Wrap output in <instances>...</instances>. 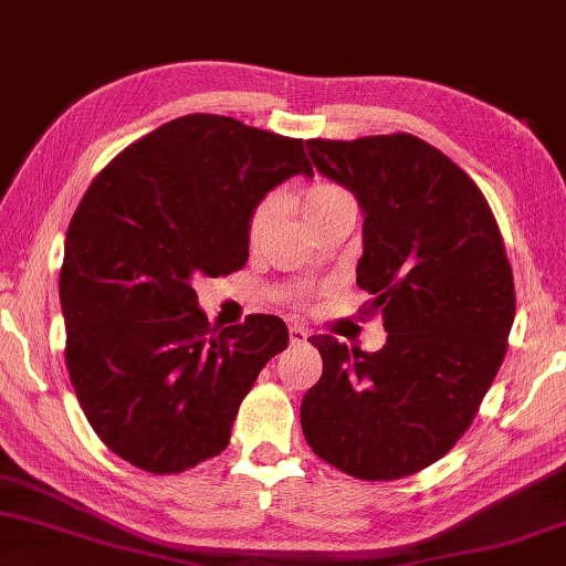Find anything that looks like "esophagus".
<instances>
[{"mask_svg": "<svg viewBox=\"0 0 566 566\" xmlns=\"http://www.w3.org/2000/svg\"><path fill=\"white\" fill-rule=\"evenodd\" d=\"M290 338H292V344H306V338H310V332H306L304 326H292L290 328Z\"/></svg>", "mask_w": 566, "mask_h": 566, "instance_id": "esophagus-1", "label": "esophagus"}]
</instances>
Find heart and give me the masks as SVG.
<instances>
[{"label": "heart", "mask_w": 566, "mask_h": 566, "mask_svg": "<svg viewBox=\"0 0 566 566\" xmlns=\"http://www.w3.org/2000/svg\"><path fill=\"white\" fill-rule=\"evenodd\" d=\"M300 210L304 214V220L316 228L326 220L336 218V214H354L356 218V198L346 188L336 182H326L318 180L306 185V188L300 192ZM280 212V198L276 195H264V198L254 205L248 220V240L252 244H260L264 240L266 230L272 228V222Z\"/></svg>", "instance_id": "heart-1"}]
</instances>
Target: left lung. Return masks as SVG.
Returning a JSON list of instances; mask_svg holds the SVG:
<instances>
[{
  "label": "left lung",
  "mask_w": 566,
  "mask_h": 566,
  "mask_svg": "<svg viewBox=\"0 0 566 566\" xmlns=\"http://www.w3.org/2000/svg\"><path fill=\"white\" fill-rule=\"evenodd\" d=\"M312 163L356 195V284L384 316L381 352L312 336L324 374L302 400L314 453L358 480L433 465L470 428L515 322V282L485 195L410 133L306 140Z\"/></svg>",
  "instance_id": "1"
}]
</instances>
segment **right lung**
Returning a JSON list of instances; mask_svg holds the SVG:
<instances>
[{
	"mask_svg": "<svg viewBox=\"0 0 566 566\" xmlns=\"http://www.w3.org/2000/svg\"><path fill=\"white\" fill-rule=\"evenodd\" d=\"M302 138L190 113L130 143L88 185L59 274L66 366L91 428L130 465L172 475L220 455L242 398L290 332L256 314L218 332L192 280L248 264V220Z\"/></svg>",
	"mask_w": 566,
	"mask_h": 566,
	"instance_id": "1",
	"label": "right lung"
}]
</instances>
